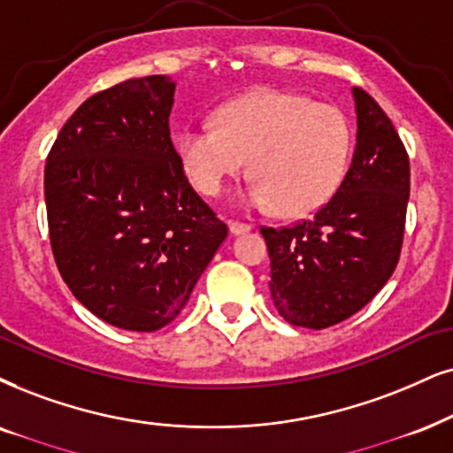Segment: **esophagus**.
Segmentation results:
<instances>
[{
  "instance_id": "1",
  "label": "esophagus",
  "mask_w": 453,
  "mask_h": 453,
  "mask_svg": "<svg viewBox=\"0 0 453 453\" xmlns=\"http://www.w3.org/2000/svg\"><path fill=\"white\" fill-rule=\"evenodd\" d=\"M253 230V226L250 223H242V221H230V232L234 236H240V234H246Z\"/></svg>"
}]
</instances>
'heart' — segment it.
I'll return each mask as SVG.
<instances>
[{"instance_id": "1", "label": "heart", "mask_w": 453, "mask_h": 453, "mask_svg": "<svg viewBox=\"0 0 453 453\" xmlns=\"http://www.w3.org/2000/svg\"><path fill=\"white\" fill-rule=\"evenodd\" d=\"M353 131L339 106L301 94L257 89L223 104L215 123H190L177 158L192 184L217 196L250 158L246 203L280 215H309L332 198L347 173Z\"/></svg>"}]
</instances>
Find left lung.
I'll return each mask as SVG.
<instances>
[{
    "instance_id": "8db88e82",
    "label": "left lung",
    "mask_w": 453,
    "mask_h": 453,
    "mask_svg": "<svg viewBox=\"0 0 453 453\" xmlns=\"http://www.w3.org/2000/svg\"><path fill=\"white\" fill-rule=\"evenodd\" d=\"M357 144L339 190L311 219L261 227L273 305L286 322L322 330L374 299L402 255L410 158L391 119L353 88Z\"/></svg>"
}]
</instances>
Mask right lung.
Segmentation results:
<instances>
[{
  "instance_id": "add662e5",
  "label": "right lung",
  "mask_w": 453,
  "mask_h": 453,
  "mask_svg": "<svg viewBox=\"0 0 453 453\" xmlns=\"http://www.w3.org/2000/svg\"><path fill=\"white\" fill-rule=\"evenodd\" d=\"M173 96L167 74L98 91L71 114L45 163L60 276L94 316L123 330L173 322L227 236L177 158Z\"/></svg>"
}]
</instances>
